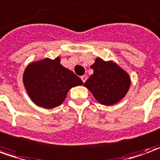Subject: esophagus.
<instances>
[{"label": "esophagus", "instance_id": "esophagus-1", "mask_svg": "<svg viewBox=\"0 0 160 160\" xmlns=\"http://www.w3.org/2000/svg\"><path fill=\"white\" fill-rule=\"evenodd\" d=\"M80 78H81V80H82V81H83V82H86V80H88V76L87 75H83V76H81V77H80Z\"/></svg>", "mask_w": 160, "mask_h": 160}]
</instances>
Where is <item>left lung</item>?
<instances>
[{
    "instance_id": "8db88e82",
    "label": "left lung",
    "mask_w": 160,
    "mask_h": 160,
    "mask_svg": "<svg viewBox=\"0 0 160 160\" xmlns=\"http://www.w3.org/2000/svg\"><path fill=\"white\" fill-rule=\"evenodd\" d=\"M91 68L94 73L84 86L101 104L110 106L125 96L130 88V79L120 66L114 62H106L98 58Z\"/></svg>"
}]
</instances>
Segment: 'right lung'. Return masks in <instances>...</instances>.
I'll return each mask as SVG.
<instances>
[{"label": "right lung", "instance_id": "right-lung-1", "mask_svg": "<svg viewBox=\"0 0 160 160\" xmlns=\"http://www.w3.org/2000/svg\"><path fill=\"white\" fill-rule=\"evenodd\" d=\"M23 84L33 102L50 109L59 106L68 91L83 82L74 72L60 65L58 57L54 60L45 58L27 66Z\"/></svg>", "mask_w": 160, "mask_h": 160}]
</instances>
